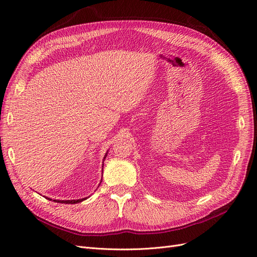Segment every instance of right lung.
<instances>
[{
  "label": "right lung",
  "mask_w": 257,
  "mask_h": 257,
  "mask_svg": "<svg viewBox=\"0 0 257 257\" xmlns=\"http://www.w3.org/2000/svg\"><path fill=\"white\" fill-rule=\"evenodd\" d=\"M107 153H108V151H107ZM107 153L105 154V157H104V161H105V159H106V157H107ZM103 166H104V162H103ZM47 198V197H46ZM88 197H85V198H81V199H73V200H59V199H53V201H56V203H60V204H77V203H80V201H83L84 199H87ZM49 200H52V199H50V198H48Z\"/></svg>",
  "instance_id": "right-lung-1"
}]
</instances>
